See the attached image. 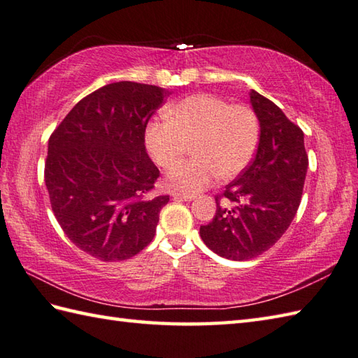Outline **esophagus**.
I'll use <instances>...</instances> for the list:
<instances>
[{"instance_id":"esophagus-1","label":"esophagus","mask_w":358,"mask_h":358,"mask_svg":"<svg viewBox=\"0 0 358 358\" xmlns=\"http://www.w3.org/2000/svg\"><path fill=\"white\" fill-rule=\"evenodd\" d=\"M172 196H173V199L185 200V201H191V200L195 199V195H192V194H181V192H173Z\"/></svg>"}]
</instances>
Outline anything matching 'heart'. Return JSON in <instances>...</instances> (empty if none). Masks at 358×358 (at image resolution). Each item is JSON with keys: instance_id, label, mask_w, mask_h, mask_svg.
Wrapping results in <instances>:
<instances>
[{"instance_id": "1", "label": "heart", "mask_w": 358, "mask_h": 358, "mask_svg": "<svg viewBox=\"0 0 358 358\" xmlns=\"http://www.w3.org/2000/svg\"><path fill=\"white\" fill-rule=\"evenodd\" d=\"M166 121H150L144 144L152 159L171 169L192 146L194 158L173 168L166 183L183 192H199L217 177L232 180L252 162L260 143L255 112L209 94L186 96L164 109Z\"/></svg>"}]
</instances>
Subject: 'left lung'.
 Wrapping results in <instances>:
<instances>
[{
  "mask_svg": "<svg viewBox=\"0 0 358 358\" xmlns=\"http://www.w3.org/2000/svg\"><path fill=\"white\" fill-rule=\"evenodd\" d=\"M249 95L260 121L255 157L215 195V215L200 227L204 245L235 262L262 255L286 232L299 210L309 164L301 129L266 96L255 90ZM223 198L233 206L223 207Z\"/></svg>",
  "mask_w": 358,
  "mask_h": 358,
  "instance_id": "obj_1",
  "label": "left lung"
}]
</instances>
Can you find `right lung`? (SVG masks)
I'll use <instances>...</instances> for the list:
<instances>
[{
    "label": "right lung",
    "instance_id": "add662e5",
    "mask_svg": "<svg viewBox=\"0 0 358 358\" xmlns=\"http://www.w3.org/2000/svg\"><path fill=\"white\" fill-rule=\"evenodd\" d=\"M167 90L135 81L96 89L49 138L44 181L57 222L101 262L127 260L154 240L169 195L148 196L159 177L144 129Z\"/></svg>",
    "mask_w": 358,
    "mask_h": 358
}]
</instances>
